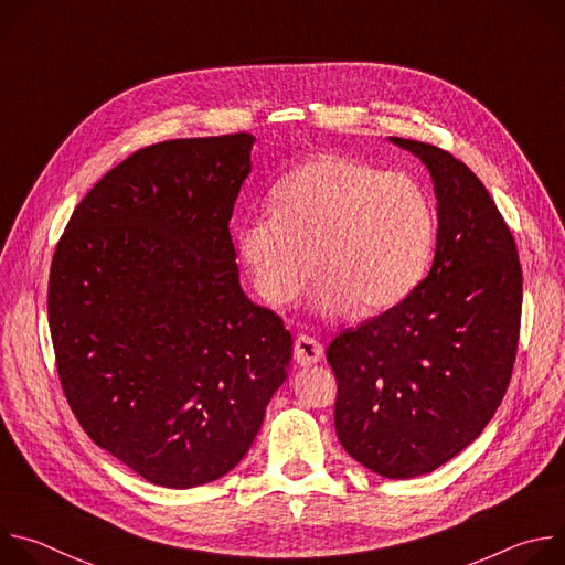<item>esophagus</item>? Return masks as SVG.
<instances>
[{
    "instance_id": "1",
    "label": "esophagus",
    "mask_w": 565,
    "mask_h": 565,
    "mask_svg": "<svg viewBox=\"0 0 565 565\" xmlns=\"http://www.w3.org/2000/svg\"><path fill=\"white\" fill-rule=\"evenodd\" d=\"M292 355L297 360V364L308 366V364H317L321 358H324V347H321L315 338L310 335H299L292 344Z\"/></svg>"
}]
</instances>
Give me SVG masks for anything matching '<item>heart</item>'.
<instances>
[{"label":"heart","instance_id":"1","mask_svg":"<svg viewBox=\"0 0 565 565\" xmlns=\"http://www.w3.org/2000/svg\"><path fill=\"white\" fill-rule=\"evenodd\" d=\"M270 210L238 225L236 250L273 306L292 303L317 270L321 315L353 303L360 312H382L405 301L429 268L434 207L402 172L324 153L273 188Z\"/></svg>","mask_w":565,"mask_h":565}]
</instances>
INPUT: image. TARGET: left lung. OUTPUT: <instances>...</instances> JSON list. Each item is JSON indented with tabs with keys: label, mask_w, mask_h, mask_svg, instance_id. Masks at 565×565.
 <instances>
[{
	"label": "left lung",
	"mask_w": 565,
	"mask_h": 565,
	"mask_svg": "<svg viewBox=\"0 0 565 565\" xmlns=\"http://www.w3.org/2000/svg\"><path fill=\"white\" fill-rule=\"evenodd\" d=\"M427 166L438 199L429 275L397 306L327 349L342 447L386 478L438 469L473 443L508 391L523 273L490 192L449 151L391 138Z\"/></svg>",
	"instance_id": "left-lung-1"
}]
</instances>
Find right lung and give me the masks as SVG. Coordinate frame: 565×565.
<instances>
[{
    "label": "right lung",
    "mask_w": 565,
    "mask_h": 565,
    "mask_svg": "<svg viewBox=\"0 0 565 565\" xmlns=\"http://www.w3.org/2000/svg\"><path fill=\"white\" fill-rule=\"evenodd\" d=\"M253 142L238 131L134 151L77 203L51 262L68 407L160 488L236 467L288 375L290 333L241 290L227 227Z\"/></svg>",
    "instance_id": "add662e5"
}]
</instances>
